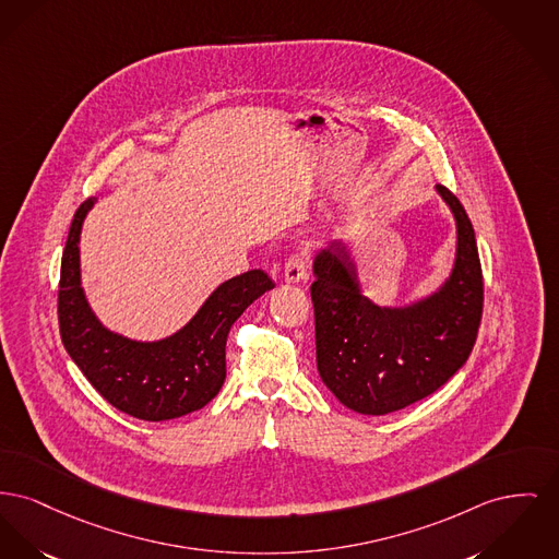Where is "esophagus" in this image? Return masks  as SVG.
Here are the masks:
<instances>
[{"mask_svg":"<svg viewBox=\"0 0 559 559\" xmlns=\"http://www.w3.org/2000/svg\"><path fill=\"white\" fill-rule=\"evenodd\" d=\"M308 260L306 253H294L287 263H285V281L287 283H301L308 278Z\"/></svg>","mask_w":559,"mask_h":559,"instance_id":"1","label":"esophagus"}]
</instances>
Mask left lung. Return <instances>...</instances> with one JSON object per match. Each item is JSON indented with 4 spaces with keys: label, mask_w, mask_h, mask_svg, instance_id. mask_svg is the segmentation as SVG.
I'll return each mask as SVG.
<instances>
[{
    "label": "left lung",
    "mask_w": 559,
    "mask_h": 559,
    "mask_svg": "<svg viewBox=\"0 0 559 559\" xmlns=\"http://www.w3.org/2000/svg\"><path fill=\"white\" fill-rule=\"evenodd\" d=\"M437 194L456 219V258L430 296L380 306L362 294L344 240L312 263L317 367L342 405L365 416L403 409L443 386L466 362L484 310V276L471 219L448 188Z\"/></svg>",
    "instance_id": "8db88e82"
}]
</instances>
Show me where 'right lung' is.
Masks as SVG:
<instances>
[{"mask_svg": "<svg viewBox=\"0 0 559 559\" xmlns=\"http://www.w3.org/2000/svg\"><path fill=\"white\" fill-rule=\"evenodd\" d=\"M95 202L80 204L67 236L59 283L63 346L97 393L132 418L163 423L192 414L224 386L234 321L274 283L263 270L234 276L206 297L190 323L156 342L109 331L93 312L80 276V234Z\"/></svg>", "mask_w": 559, "mask_h": 559, "instance_id": "1", "label": "right lung"}]
</instances>
